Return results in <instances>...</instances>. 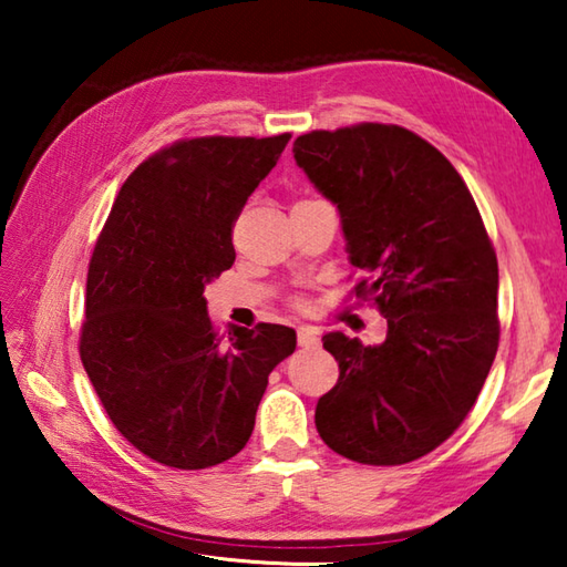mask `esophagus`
Here are the masks:
<instances>
[{
  "mask_svg": "<svg viewBox=\"0 0 567 567\" xmlns=\"http://www.w3.org/2000/svg\"><path fill=\"white\" fill-rule=\"evenodd\" d=\"M318 340H320L318 330L297 328V342H300V348H315V344H318Z\"/></svg>",
  "mask_w": 567,
  "mask_h": 567,
  "instance_id": "esophagus-1",
  "label": "esophagus"
}]
</instances>
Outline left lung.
Instances as JSON below:
<instances>
[{
    "mask_svg": "<svg viewBox=\"0 0 567 567\" xmlns=\"http://www.w3.org/2000/svg\"><path fill=\"white\" fill-rule=\"evenodd\" d=\"M292 155L338 207L344 252L372 275L358 285L388 320V338H322L338 385L315 425L342 457L402 465L455 433L497 352V260L455 167L395 124L310 132Z\"/></svg>",
    "mask_w": 567,
    "mask_h": 567,
    "instance_id": "left-lung-1",
    "label": "left lung"
}]
</instances>
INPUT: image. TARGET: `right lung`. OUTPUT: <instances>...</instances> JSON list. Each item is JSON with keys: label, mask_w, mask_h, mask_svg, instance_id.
Instances as JSON below:
<instances>
[{"label": "right lung", "mask_w": 567, "mask_h": 567, "mask_svg": "<svg viewBox=\"0 0 567 567\" xmlns=\"http://www.w3.org/2000/svg\"><path fill=\"white\" fill-rule=\"evenodd\" d=\"M290 134L199 137L124 182L87 272L82 364L114 427L179 470L247 445L267 375L295 350L285 324L213 330L205 287L235 262L233 225Z\"/></svg>", "instance_id": "right-lung-1"}]
</instances>
